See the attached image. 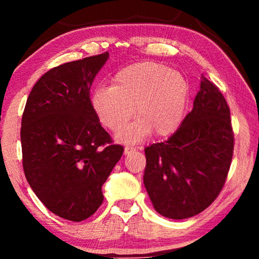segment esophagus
Returning <instances> with one entry per match:
<instances>
[{
  "label": "esophagus",
  "mask_w": 259,
  "mask_h": 259,
  "mask_svg": "<svg viewBox=\"0 0 259 259\" xmlns=\"http://www.w3.org/2000/svg\"><path fill=\"white\" fill-rule=\"evenodd\" d=\"M134 151V147H130V146H126L125 148H124V154L126 155V154H129L130 152H133Z\"/></svg>",
  "instance_id": "34e87169"
}]
</instances>
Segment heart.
<instances>
[{"instance_id": "obj_1", "label": "heart", "mask_w": 259, "mask_h": 259, "mask_svg": "<svg viewBox=\"0 0 259 259\" xmlns=\"http://www.w3.org/2000/svg\"><path fill=\"white\" fill-rule=\"evenodd\" d=\"M190 87L178 71L154 61H140L120 69L111 87L98 88L91 98L96 115L104 126L119 131L133 117V124L116 138L138 143L154 133L157 137L172 134L185 112Z\"/></svg>"}]
</instances>
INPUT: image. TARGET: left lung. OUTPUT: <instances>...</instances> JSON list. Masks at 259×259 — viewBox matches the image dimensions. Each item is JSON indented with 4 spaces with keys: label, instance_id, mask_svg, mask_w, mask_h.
<instances>
[{
    "label": "left lung",
    "instance_id": "left-lung-1",
    "mask_svg": "<svg viewBox=\"0 0 259 259\" xmlns=\"http://www.w3.org/2000/svg\"><path fill=\"white\" fill-rule=\"evenodd\" d=\"M233 146L230 108L202 75L193 109L176 133L145 148L144 185L156 212L185 219L208 208L224 186Z\"/></svg>",
    "mask_w": 259,
    "mask_h": 259
}]
</instances>
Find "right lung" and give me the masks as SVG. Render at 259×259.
Here are the masks:
<instances>
[{
  "label": "right lung",
  "instance_id": "add662e5",
  "mask_svg": "<svg viewBox=\"0 0 259 259\" xmlns=\"http://www.w3.org/2000/svg\"><path fill=\"white\" fill-rule=\"evenodd\" d=\"M109 54L71 61L33 87L21 120L26 179L57 216L81 222L103 203V184L123 154L91 105L90 88Z\"/></svg>",
  "mask_w": 259,
  "mask_h": 259
}]
</instances>
